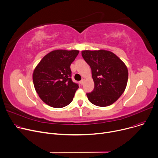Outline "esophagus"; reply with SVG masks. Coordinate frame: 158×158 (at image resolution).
Masks as SVG:
<instances>
[{"label": "esophagus", "instance_id": "34e87169", "mask_svg": "<svg viewBox=\"0 0 158 158\" xmlns=\"http://www.w3.org/2000/svg\"><path fill=\"white\" fill-rule=\"evenodd\" d=\"M84 82H85V79H82L80 81V83L81 85H83V83H84Z\"/></svg>", "mask_w": 158, "mask_h": 158}]
</instances>
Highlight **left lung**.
Wrapping results in <instances>:
<instances>
[{
  "label": "left lung",
  "mask_w": 158,
  "mask_h": 158,
  "mask_svg": "<svg viewBox=\"0 0 158 158\" xmlns=\"http://www.w3.org/2000/svg\"><path fill=\"white\" fill-rule=\"evenodd\" d=\"M81 55L91 68L94 82L93 91L87 94L89 101L101 107L115 103L127 85L128 70L126 64L108 50H83Z\"/></svg>",
  "instance_id": "8db88e82"
}]
</instances>
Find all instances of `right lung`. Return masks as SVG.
<instances>
[{
  "mask_svg": "<svg viewBox=\"0 0 158 158\" xmlns=\"http://www.w3.org/2000/svg\"><path fill=\"white\" fill-rule=\"evenodd\" d=\"M78 50H56L46 54L34 70V88L41 100L53 108H62L73 101L78 85L73 82L70 66Z\"/></svg>",
  "mask_w": 158,
  "mask_h": 158,
  "instance_id": "1",
  "label": "right lung"
}]
</instances>
